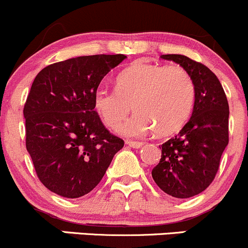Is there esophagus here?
<instances>
[{
  "mask_svg": "<svg viewBox=\"0 0 248 248\" xmlns=\"http://www.w3.org/2000/svg\"><path fill=\"white\" fill-rule=\"evenodd\" d=\"M126 144L132 148H141L143 145V142H135V141H126Z\"/></svg>",
  "mask_w": 248,
  "mask_h": 248,
  "instance_id": "esophagus-1",
  "label": "esophagus"
}]
</instances>
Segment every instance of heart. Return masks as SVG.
Instances as JSON below:
<instances>
[{
	"label": "heart",
	"mask_w": 248,
	"mask_h": 248,
	"mask_svg": "<svg viewBox=\"0 0 248 248\" xmlns=\"http://www.w3.org/2000/svg\"><path fill=\"white\" fill-rule=\"evenodd\" d=\"M195 99V83L183 67L139 61L119 73L116 91L96 89L94 108L106 126L116 130L132 106L136 113L122 126L125 135L142 136L154 130L167 136L186 124Z\"/></svg>",
	"instance_id": "b5f03b06"
}]
</instances>
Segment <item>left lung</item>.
<instances>
[{
  "instance_id": "1",
  "label": "left lung",
  "mask_w": 248,
  "mask_h": 248,
  "mask_svg": "<svg viewBox=\"0 0 248 248\" xmlns=\"http://www.w3.org/2000/svg\"><path fill=\"white\" fill-rule=\"evenodd\" d=\"M181 65L192 78L195 106L190 121L179 134L160 147L161 159L153 168L156 185L175 198L203 192L215 179L222 153L229 142V106L215 74L183 55H161Z\"/></svg>"
}]
</instances>
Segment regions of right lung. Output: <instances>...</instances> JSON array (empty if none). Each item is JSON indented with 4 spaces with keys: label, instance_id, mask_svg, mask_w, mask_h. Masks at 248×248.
<instances>
[{
    "label": "right lung",
    "instance_id": "1",
    "mask_svg": "<svg viewBox=\"0 0 248 248\" xmlns=\"http://www.w3.org/2000/svg\"><path fill=\"white\" fill-rule=\"evenodd\" d=\"M125 58H70L42 69L33 81L24 107L26 148L43 185L62 197L91 192L124 147L94 109V93Z\"/></svg>",
    "mask_w": 248,
    "mask_h": 248
}]
</instances>
